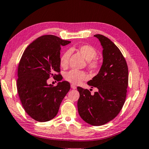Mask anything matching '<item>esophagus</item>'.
Instances as JSON below:
<instances>
[{"label":"esophagus","mask_w":149,"mask_h":149,"mask_svg":"<svg viewBox=\"0 0 149 149\" xmlns=\"http://www.w3.org/2000/svg\"><path fill=\"white\" fill-rule=\"evenodd\" d=\"M71 88H72V89H76V86H75V85H71Z\"/></svg>","instance_id":"1"}]
</instances>
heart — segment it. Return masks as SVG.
<instances>
[{"mask_svg":"<svg viewBox=\"0 0 149 149\" xmlns=\"http://www.w3.org/2000/svg\"><path fill=\"white\" fill-rule=\"evenodd\" d=\"M79 51L83 58L87 61V66L91 70H96L99 66L98 61L94 59L97 55V51L93 47L88 45H84L80 46ZM70 56V51H66L64 52L60 58V65L62 68H65L68 64ZM64 78L68 81L73 84H79L83 81L88 78V75L85 72L77 70H70L64 75Z\"/></svg>","mask_w":149,"mask_h":149,"instance_id":"heart-1","label":"heart"}]
</instances>
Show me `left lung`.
<instances>
[{
    "label": "left lung",
    "mask_w": 149,
    "mask_h": 149,
    "mask_svg": "<svg viewBox=\"0 0 149 149\" xmlns=\"http://www.w3.org/2000/svg\"><path fill=\"white\" fill-rule=\"evenodd\" d=\"M103 48V63L96 76L87 84L98 88L91 94L78 86L77 109L82 119L91 125L102 126L117 117L125 102L128 69L119 49L108 38L96 34Z\"/></svg>",
    "instance_id": "1"
}]
</instances>
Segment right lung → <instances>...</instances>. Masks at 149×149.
<instances>
[{"mask_svg": "<svg viewBox=\"0 0 149 149\" xmlns=\"http://www.w3.org/2000/svg\"><path fill=\"white\" fill-rule=\"evenodd\" d=\"M71 42L54 35L35 40L24 51L18 66L17 93L24 109L38 122L50 120L57 115L60 105L70 89L63 81L57 85H48L50 77L60 72L61 46Z\"/></svg>", "mask_w": 149, "mask_h": 149, "instance_id": "1", "label": "right lung"}]
</instances>
